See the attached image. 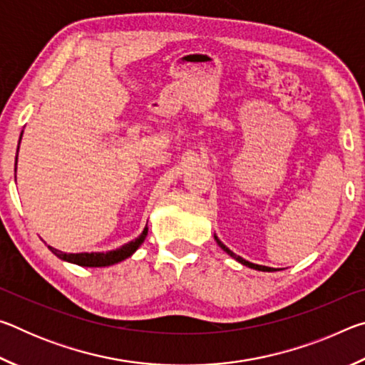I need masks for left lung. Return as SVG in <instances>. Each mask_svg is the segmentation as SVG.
<instances>
[{
	"label": "left lung",
	"mask_w": 365,
	"mask_h": 365,
	"mask_svg": "<svg viewBox=\"0 0 365 365\" xmlns=\"http://www.w3.org/2000/svg\"><path fill=\"white\" fill-rule=\"evenodd\" d=\"M214 240H215V243H217L222 250H224L228 256H232L235 261H238L240 264H243V265H246V267H250V269H255V270H261V272H275L277 269H274V267H267V265H259V264H252V262H250V261H246V259H243L242 256H237L235 255L233 251H230L227 248V246L220 242V240L217 238V235L214 233Z\"/></svg>",
	"instance_id": "obj_1"
}]
</instances>
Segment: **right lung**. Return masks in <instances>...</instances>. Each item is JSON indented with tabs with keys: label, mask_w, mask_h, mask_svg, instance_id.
Returning <instances> with one entry per match:
<instances>
[{
	"label": "right lung",
	"mask_w": 365,
	"mask_h": 365,
	"mask_svg": "<svg viewBox=\"0 0 365 365\" xmlns=\"http://www.w3.org/2000/svg\"><path fill=\"white\" fill-rule=\"evenodd\" d=\"M21 140H22V133H21V138H19V145H21ZM17 153H19V148H17ZM16 170H17V156H16ZM146 235H148V225L143 228V232H141L137 238L132 240V242L122 245L120 248L110 250V251H106V252H101V251H96V252H64V251H59L56 248H53V246H48V250L51 251L54 256L59 257L61 261L82 265V267H108V265H114L117 262L125 261L127 257H130L133 252L140 248V245L145 242Z\"/></svg>",
	"instance_id": "obj_1"
}]
</instances>
